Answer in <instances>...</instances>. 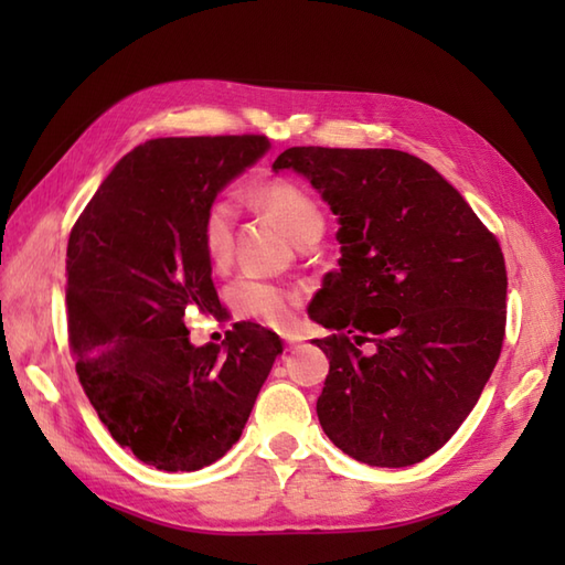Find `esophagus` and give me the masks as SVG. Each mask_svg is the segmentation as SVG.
<instances>
[{
  "mask_svg": "<svg viewBox=\"0 0 565 565\" xmlns=\"http://www.w3.org/2000/svg\"><path fill=\"white\" fill-rule=\"evenodd\" d=\"M284 344L286 350H296V347L301 344V338H296V334H284Z\"/></svg>",
  "mask_w": 565,
  "mask_h": 565,
  "instance_id": "obj_1",
  "label": "esophagus"
}]
</instances>
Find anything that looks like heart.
<instances>
[{"label": "heart", "mask_w": 565, "mask_h": 565, "mask_svg": "<svg viewBox=\"0 0 565 565\" xmlns=\"http://www.w3.org/2000/svg\"><path fill=\"white\" fill-rule=\"evenodd\" d=\"M255 201L281 223L294 243H303L306 237L322 235L326 221H322L318 203L301 184L291 182V179L279 177L264 182L255 191ZM233 225V203L225 199L211 201L201 221V245L213 264H223L227 255H231ZM227 303H231L233 313L239 318L257 320L269 328H284L289 326L298 306V296L276 284L255 279V276H243V279H237L227 289Z\"/></svg>", "instance_id": "b5f03b06"}]
</instances>
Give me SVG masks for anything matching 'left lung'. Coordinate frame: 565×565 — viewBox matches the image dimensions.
Listing matches in <instances>:
<instances>
[{
    "label": "left lung",
    "mask_w": 565,
    "mask_h": 565,
    "mask_svg": "<svg viewBox=\"0 0 565 565\" xmlns=\"http://www.w3.org/2000/svg\"><path fill=\"white\" fill-rule=\"evenodd\" d=\"M281 170L308 177L342 225L340 269L308 308L332 330L313 340L330 359L320 425L362 463L423 461L461 427L500 359L498 237L415 154L308 146L284 150Z\"/></svg>",
    "instance_id": "left-lung-1"
}]
</instances>
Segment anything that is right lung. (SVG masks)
I'll use <instances>...</instances> for the list:
<instances>
[{
  "label": "right lung",
  "instance_id": "right-lung-1",
  "mask_svg": "<svg viewBox=\"0 0 565 565\" xmlns=\"http://www.w3.org/2000/svg\"><path fill=\"white\" fill-rule=\"evenodd\" d=\"M269 150L264 136L146 140L118 160L67 239V340L84 393L124 449L160 471L218 461L281 352L235 322L194 347L189 308H221L201 221L215 194Z\"/></svg>",
  "mask_w": 565,
  "mask_h": 565
}]
</instances>
